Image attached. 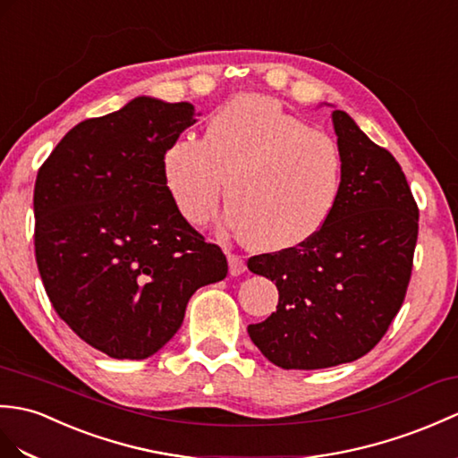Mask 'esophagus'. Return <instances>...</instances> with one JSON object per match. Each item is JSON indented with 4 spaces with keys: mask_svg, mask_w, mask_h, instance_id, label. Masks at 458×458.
I'll return each instance as SVG.
<instances>
[{
    "mask_svg": "<svg viewBox=\"0 0 458 458\" xmlns=\"http://www.w3.org/2000/svg\"><path fill=\"white\" fill-rule=\"evenodd\" d=\"M228 265H230V275L232 277H238L243 271H246V261H243L240 255H228Z\"/></svg>",
    "mask_w": 458,
    "mask_h": 458,
    "instance_id": "1",
    "label": "esophagus"
}]
</instances>
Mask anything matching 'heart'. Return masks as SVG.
Here are the masks:
<instances>
[{
    "label": "heart",
    "instance_id": "obj_1",
    "mask_svg": "<svg viewBox=\"0 0 458 458\" xmlns=\"http://www.w3.org/2000/svg\"><path fill=\"white\" fill-rule=\"evenodd\" d=\"M179 215L203 226L226 183V226L259 251L299 248L320 232L342 195L344 156L332 136L265 95H240L207 124L203 140L179 136L164 154Z\"/></svg>",
    "mask_w": 458,
    "mask_h": 458
}]
</instances>
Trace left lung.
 I'll list each match as a JSON object with an SVG mask.
<instances>
[{"instance_id":"8db88e82","label":"left lung","mask_w":458,"mask_h":458,"mask_svg":"<svg viewBox=\"0 0 458 458\" xmlns=\"http://www.w3.org/2000/svg\"><path fill=\"white\" fill-rule=\"evenodd\" d=\"M332 123L344 156L334 215L302 246L248 261L277 284V312L248 334L281 369H327L367 355L398 314L411 275L418 207L406 175L345 111H332Z\"/></svg>"}]
</instances>
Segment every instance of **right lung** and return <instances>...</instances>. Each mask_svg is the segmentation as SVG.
Masks as SVG:
<instances>
[{
	"label": "right lung",
	"instance_id": "right-lung-1",
	"mask_svg": "<svg viewBox=\"0 0 458 458\" xmlns=\"http://www.w3.org/2000/svg\"><path fill=\"white\" fill-rule=\"evenodd\" d=\"M187 101L140 95L62 138L35 183L42 284L72 332L113 359H148L197 289L226 277L215 243L179 215L164 154L195 124Z\"/></svg>",
	"mask_w": 458,
	"mask_h": 458
}]
</instances>
